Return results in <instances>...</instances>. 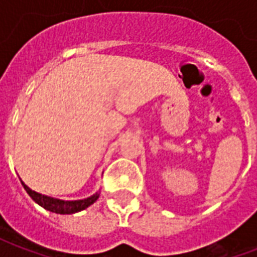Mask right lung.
I'll return each mask as SVG.
<instances>
[{
    "label": "right lung",
    "mask_w": 257,
    "mask_h": 257,
    "mask_svg": "<svg viewBox=\"0 0 257 257\" xmlns=\"http://www.w3.org/2000/svg\"><path fill=\"white\" fill-rule=\"evenodd\" d=\"M23 187L27 191V194L30 195L33 201H36L37 204L42 206L44 209L53 212V213H59V215H71L79 210H84L85 208H88L89 205L95 202L96 199L99 198V193L93 194L92 197H88L85 199H77V201H63V199L52 198L48 195H42V194L37 193L34 190H31L30 187H27L23 182Z\"/></svg>",
    "instance_id": "add662e5"
}]
</instances>
